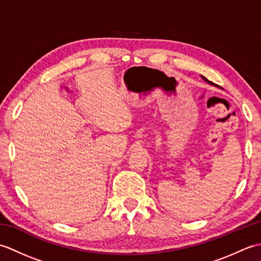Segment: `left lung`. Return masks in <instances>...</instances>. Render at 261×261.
<instances>
[{"label":"left lung","instance_id":"1","mask_svg":"<svg viewBox=\"0 0 261 261\" xmlns=\"http://www.w3.org/2000/svg\"><path fill=\"white\" fill-rule=\"evenodd\" d=\"M202 79L205 81V82H207L208 83V84H211V85H215V86H219V85H216V84H214V83L213 82H211V81H208L207 79H205V77L204 76H202Z\"/></svg>","mask_w":261,"mask_h":261}]
</instances>
